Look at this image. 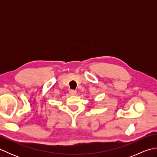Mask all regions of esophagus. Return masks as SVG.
Returning <instances> with one entry per match:
<instances>
[{
    "label": "esophagus",
    "instance_id": "obj_1",
    "mask_svg": "<svg viewBox=\"0 0 157 157\" xmlns=\"http://www.w3.org/2000/svg\"><path fill=\"white\" fill-rule=\"evenodd\" d=\"M69 94L71 95H75L77 94V91L74 90H70Z\"/></svg>",
    "mask_w": 157,
    "mask_h": 157
}]
</instances>
